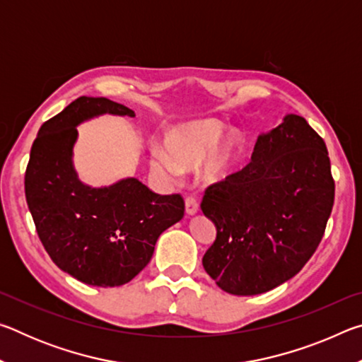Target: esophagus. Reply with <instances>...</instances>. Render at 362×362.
<instances>
[{"mask_svg":"<svg viewBox=\"0 0 362 362\" xmlns=\"http://www.w3.org/2000/svg\"><path fill=\"white\" fill-rule=\"evenodd\" d=\"M198 201H196L193 196H187L185 199V212L188 214V216H194L196 212H198Z\"/></svg>","mask_w":362,"mask_h":362,"instance_id":"1","label":"esophagus"}]
</instances>
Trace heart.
<instances>
[{"label": "heart", "instance_id": "1", "mask_svg": "<svg viewBox=\"0 0 362 362\" xmlns=\"http://www.w3.org/2000/svg\"><path fill=\"white\" fill-rule=\"evenodd\" d=\"M226 127L214 119L189 121L175 126L164 136V146L153 148L150 156L151 168L164 177H177L185 170H193L206 163L225 137ZM203 169V179L209 183L225 180L236 166L241 153V139L238 134H230L225 144Z\"/></svg>", "mask_w": 362, "mask_h": 362}]
</instances>
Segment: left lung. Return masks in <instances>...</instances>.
Masks as SVG:
<instances>
[{"mask_svg": "<svg viewBox=\"0 0 362 362\" xmlns=\"http://www.w3.org/2000/svg\"><path fill=\"white\" fill-rule=\"evenodd\" d=\"M334 194L324 140L302 116L286 115L257 139L246 168L206 189L201 209L217 230L206 273L233 296L289 281L320 246Z\"/></svg>", "mask_w": 362, "mask_h": 362, "instance_id": "left-lung-1", "label": "left lung"}]
</instances>
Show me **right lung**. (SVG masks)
<instances>
[{
  "mask_svg": "<svg viewBox=\"0 0 362 362\" xmlns=\"http://www.w3.org/2000/svg\"><path fill=\"white\" fill-rule=\"evenodd\" d=\"M100 115L136 113L105 97H79L41 126L25 170V198L52 262L89 286L129 283L151 260L159 235L183 217L180 194H158L136 177L108 187L79 180L76 127Z\"/></svg>",
  "mask_w": 362,
  "mask_h": 362,
  "instance_id": "add662e5",
  "label": "right lung"
}]
</instances>
